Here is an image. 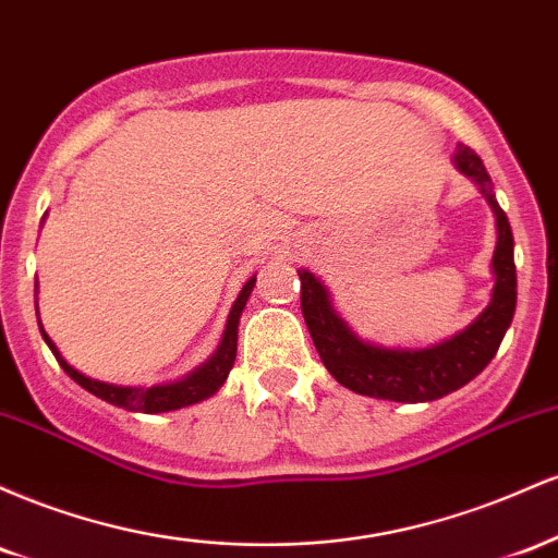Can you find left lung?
I'll return each mask as SVG.
<instances>
[{
  "instance_id": "left-lung-1",
  "label": "left lung",
  "mask_w": 558,
  "mask_h": 558,
  "mask_svg": "<svg viewBox=\"0 0 558 558\" xmlns=\"http://www.w3.org/2000/svg\"><path fill=\"white\" fill-rule=\"evenodd\" d=\"M453 165L462 175L480 185V194L488 198L496 215L498 230L496 252H493L496 286H493L490 304L459 336L427 345V349H388V345L362 341L332 310L328 288L310 270H299L301 312H304V323L315 341L319 360L343 388L354 393L401 403L444 399L488 367L509 330L517 306L514 235L493 194L483 159L470 146L459 144L453 151Z\"/></svg>"
}]
</instances>
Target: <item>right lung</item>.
Segmentation results:
<instances>
[{"instance_id": "add662e5", "label": "right lung", "mask_w": 558, "mask_h": 558, "mask_svg": "<svg viewBox=\"0 0 558 558\" xmlns=\"http://www.w3.org/2000/svg\"><path fill=\"white\" fill-rule=\"evenodd\" d=\"M257 283V275L246 280V286L241 288L239 299H235L233 310L228 315V325L226 332H222V341L217 345V351L209 356L202 367H196L194 373L181 377L175 383H162V386H151V388H131V386H112V383H101L94 380V377H86L78 373L75 367H70L65 362V356L57 351V345L52 343V338L47 336V330L41 328L44 341H47L49 349H52L54 360L60 362V367L78 383L81 388H86L88 393H94L96 399L112 403V407H123L128 412H144V414H159V412H175V409L191 407V403H198L209 396L217 393V388L226 383V377L230 369H233L235 362V349H239V319L243 306H246L248 296H252V288ZM38 312V306H36Z\"/></svg>"}]
</instances>
